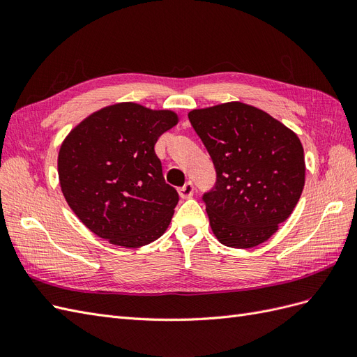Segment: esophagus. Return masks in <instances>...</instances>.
I'll list each match as a JSON object with an SVG mask.
<instances>
[{
  "label": "esophagus",
  "instance_id": "1",
  "mask_svg": "<svg viewBox=\"0 0 357 357\" xmlns=\"http://www.w3.org/2000/svg\"><path fill=\"white\" fill-rule=\"evenodd\" d=\"M178 193H180V197H181L183 199L192 198V195H193V185H192V181H188L185 186H181V188L178 189Z\"/></svg>",
  "mask_w": 357,
  "mask_h": 357
}]
</instances>
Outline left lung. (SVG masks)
Segmentation results:
<instances>
[{"label":"left lung","mask_w":357,"mask_h":357,"mask_svg":"<svg viewBox=\"0 0 357 357\" xmlns=\"http://www.w3.org/2000/svg\"><path fill=\"white\" fill-rule=\"evenodd\" d=\"M189 121L215 168V185L202 195L215 238L234 248L262 244L287 220L305 185L298 135L238 101L192 110Z\"/></svg>","instance_id":"left-lung-1"}]
</instances>
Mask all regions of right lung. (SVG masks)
Listing matches in <instances>:
<instances>
[{"label": "right lung", "instance_id": "1", "mask_svg": "<svg viewBox=\"0 0 357 357\" xmlns=\"http://www.w3.org/2000/svg\"><path fill=\"white\" fill-rule=\"evenodd\" d=\"M178 117L135 102L104 107L63 139L58 174L70 208L100 238L137 248L158 240L178 202L155 153Z\"/></svg>", "mask_w": 357, "mask_h": 357}]
</instances>
